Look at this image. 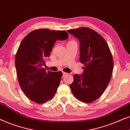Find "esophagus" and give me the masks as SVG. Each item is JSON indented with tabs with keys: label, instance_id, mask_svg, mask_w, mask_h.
Returning <instances> with one entry per match:
<instances>
[{
	"label": "esophagus",
	"instance_id": "esophagus-1",
	"mask_svg": "<svg viewBox=\"0 0 130 130\" xmlns=\"http://www.w3.org/2000/svg\"><path fill=\"white\" fill-rule=\"evenodd\" d=\"M62 73H63V77H64V76H65V75H67V74H68V73H67V72H63Z\"/></svg>",
	"mask_w": 130,
	"mask_h": 130
}]
</instances>
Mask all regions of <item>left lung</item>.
Returning <instances> with one entry per match:
<instances>
[{
  "label": "left lung",
  "instance_id": "left-lung-1",
  "mask_svg": "<svg viewBox=\"0 0 130 130\" xmlns=\"http://www.w3.org/2000/svg\"><path fill=\"white\" fill-rule=\"evenodd\" d=\"M68 31L80 41L79 61L85 65L82 75H74L70 88L77 99L93 102L102 96L111 78L113 67L111 52L102 36L89 28Z\"/></svg>",
  "mask_w": 130,
  "mask_h": 130
}]
</instances>
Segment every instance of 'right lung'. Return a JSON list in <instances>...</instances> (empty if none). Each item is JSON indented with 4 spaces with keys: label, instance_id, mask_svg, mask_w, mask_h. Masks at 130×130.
<instances>
[{
    "label": "right lung",
    "instance_id": "add662e5",
    "mask_svg": "<svg viewBox=\"0 0 130 130\" xmlns=\"http://www.w3.org/2000/svg\"><path fill=\"white\" fill-rule=\"evenodd\" d=\"M65 31L38 29L28 33L19 46L15 67L19 84L28 99L43 103L54 96L60 84L62 72H51L42 68L57 40L68 39Z\"/></svg>",
    "mask_w": 130,
    "mask_h": 130
}]
</instances>
